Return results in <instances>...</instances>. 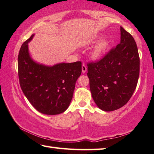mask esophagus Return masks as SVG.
Here are the masks:
<instances>
[{"mask_svg": "<svg viewBox=\"0 0 154 154\" xmlns=\"http://www.w3.org/2000/svg\"><path fill=\"white\" fill-rule=\"evenodd\" d=\"M86 71H87V67H86V65L83 64V65H82V73H85Z\"/></svg>", "mask_w": 154, "mask_h": 154, "instance_id": "1", "label": "esophagus"}]
</instances>
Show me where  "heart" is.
<instances>
[{"instance_id": "obj_1", "label": "heart", "mask_w": 154, "mask_h": 154, "mask_svg": "<svg viewBox=\"0 0 154 154\" xmlns=\"http://www.w3.org/2000/svg\"><path fill=\"white\" fill-rule=\"evenodd\" d=\"M109 43L107 40H106V39H101L93 48L91 53H90V57L93 59H100L106 53L108 47H109Z\"/></svg>"}]
</instances>
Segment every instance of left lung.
I'll use <instances>...</instances> for the list:
<instances>
[{
  "mask_svg": "<svg viewBox=\"0 0 154 154\" xmlns=\"http://www.w3.org/2000/svg\"><path fill=\"white\" fill-rule=\"evenodd\" d=\"M120 43L100 61L88 63L87 76L92 97L97 107L111 111L128 103L136 88L140 57L134 37L120 27Z\"/></svg>",
  "mask_w": 154,
  "mask_h": 154,
  "instance_id": "1",
  "label": "left lung"
}]
</instances>
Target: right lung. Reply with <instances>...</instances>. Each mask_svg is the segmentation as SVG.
I'll use <instances>...</instances> for the list:
<instances>
[{
    "label": "right lung",
    "instance_id": "obj_1",
    "mask_svg": "<svg viewBox=\"0 0 154 154\" xmlns=\"http://www.w3.org/2000/svg\"><path fill=\"white\" fill-rule=\"evenodd\" d=\"M24 42L18 56V71L21 89L31 104L45 115H57L67 109L75 83L81 73V62L61 63L47 66L30 56L28 43Z\"/></svg>",
    "mask_w": 154,
    "mask_h": 154
}]
</instances>
